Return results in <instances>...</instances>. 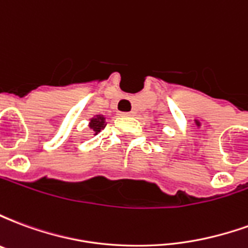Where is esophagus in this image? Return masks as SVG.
Here are the masks:
<instances>
[{"label": "esophagus", "instance_id": "esophagus-1", "mask_svg": "<svg viewBox=\"0 0 248 248\" xmlns=\"http://www.w3.org/2000/svg\"><path fill=\"white\" fill-rule=\"evenodd\" d=\"M121 117H133L134 115V111H129V113H119Z\"/></svg>", "mask_w": 248, "mask_h": 248}]
</instances>
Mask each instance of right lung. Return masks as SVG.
I'll return each instance as SVG.
<instances>
[{
    "label": "right lung",
    "mask_w": 248,
    "mask_h": 248,
    "mask_svg": "<svg viewBox=\"0 0 248 248\" xmlns=\"http://www.w3.org/2000/svg\"><path fill=\"white\" fill-rule=\"evenodd\" d=\"M89 127L92 130L93 135H97L101 130H103L106 127V119H105L103 115H97V117H94V118L90 119Z\"/></svg>",
    "instance_id": "1"
}]
</instances>
